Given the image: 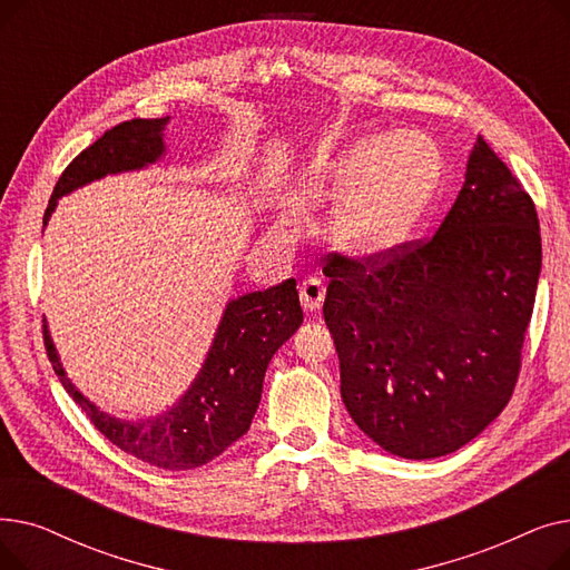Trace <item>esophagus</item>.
Segmentation results:
<instances>
[{
    "instance_id": "obj_1",
    "label": "esophagus",
    "mask_w": 570,
    "mask_h": 570,
    "mask_svg": "<svg viewBox=\"0 0 570 570\" xmlns=\"http://www.w3.org/2000/svg\"><path fill=\"white\" fill-rule=\"evenodd\" d=\"M325 301V284L318 277H309L301 286V303L307 312H316Z\"/></svg>"
}]
</instances>
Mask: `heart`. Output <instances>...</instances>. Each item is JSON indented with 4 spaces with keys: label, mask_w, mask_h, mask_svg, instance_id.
I'll list each match as a JSON object with an SVG mask.
<instances>
[{
    "label": "heart",
    "mask_w": 570,
    "mask_h": 570,
    "mask_svg": "<svg viewBox=\"0 0 570 570\" xmlns=\"http://www.w3.org/2000/svg\"><path fill=\"white\" fill-rule=\"evenodd\" d=\"M323 179L352 185L335 207V237L355 254H374L400 243L421 217L439 183V155L425 136L395 131L355 142Z\"/></svg>",
    "instance_id": "heart-1"
}]
</instances>
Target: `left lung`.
Masks as SVG:
<instances>
[{
	"label": "left lung",
	"instance_id": "8db88e82",
	"mask_svg": "<svg viewBox=\"0 0 570 570\" xmlns=\"http://www.w3.org/2000/svg\"><path fill=\"white\" fill-rule=\"evenodd\" d=\"M323 275L342 400L387 453H455L503 411L522 367L541 228L531 196L481 136L432 237L363 258L331 252Z\"/></svg>",
	"mask_w": 570,
	"mask_h": 570
}]
</instances>
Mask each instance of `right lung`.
<instances>
[{
    "mask_svg": "<svg viewBox=\"0 0 570 570\" xmlns=\"http://www.w3.org/2000/svg\"><path fill=\"white\" fill-rule=\"evenodd\" d=\"M168 117L129 119L108 129L99 140L65 168L43 215L48 224L57 198L108 173L136 170L164 155V125ZM303 309L295 279L237 297L226 305L207 361L187 395L168 413L140 423H127L87 402L67 379L55 353L48 327L43 342L55 374L65 391L85 411L92 425L119 451L168 471L207 464L243 436L258 409L263 376L277 348L301 327Z\"/></svg>",
    "mask_w": 570,
    "mask_h": 570,
    "instance_id": "obj_1",
    "label": "right lung"
}]
</instances>
